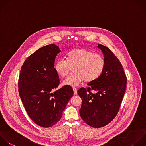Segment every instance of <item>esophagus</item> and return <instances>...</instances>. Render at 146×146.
<instances>
[{"mask_svg":"<svg viewBox=\"0 0 146 146\" xmlns=\"http://www.w3.org/2000/svg\"><path fill=\"white\" fill-rule=\"evenodd\" d=\"M73 91H74V94L75 95H76L77 94V90L75 88H73Z\"/></svg>","mask_w":146,"mask_h":146,"instance_id":"obj_1","label":"esophagus"}]
</instances>
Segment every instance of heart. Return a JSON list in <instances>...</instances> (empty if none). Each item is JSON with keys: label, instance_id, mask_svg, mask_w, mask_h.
<instances>
[{"label": "heart", "instance_id": "b5f03b06", "mask_svg": "<svg viewBox=\"0 0 146 146\" xmlns=\"http://www.w3.org/2000/svg\"><path fill=\"white\" fill-rule=\"evenodd\" d=\"M105 63L104 58L100 54L84 49H75L67 54V60H58L54 68L60 76L64 77L68 74L71 67H73L74 72L67 76L62 84L76 87L84 80L90 82L98 78L104 69Z\"/></svg>", "mask_w": 146, "mask_h": 146}]
</instances>
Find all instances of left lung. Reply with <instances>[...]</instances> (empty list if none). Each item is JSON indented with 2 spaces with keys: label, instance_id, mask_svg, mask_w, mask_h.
Instances as JSON below:
<instances>
[{
  "label": "left lung",
  "instance_id": "obj_1",
  "mask_svg": "<svg viewBox=\"0 0 146 146\" xmlns=\"http://www.w3.org/2000/svg\"><path fill=\"white\" fill-rule=\"evenodd\" d=\"M105 60L101 75L80 88L78 94L82 98L79 110L81 118L88 125L100 128L110 123L117 115L126 88L127 78L121 64L107 47L98 44ZM92 89L97 92L92 94Z\"/></svg>",
  "mask_w": 146,
  "mask_h": 146
}]
</instances>
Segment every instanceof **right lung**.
Returning <instances> with one entry per match:
<instances>
[{"label": "right lung", "instance_id": "1", "mask_svg": "<svg viewBox=\"0 0 146 146\" xmlns=\"http://www.w3.org/2000/svg\"><path fill=\"white\" fill-rule=\"evenodd\" d=\"M61 51L55 44L40 48L25 61L19 77V94L31 120L42 127L52 126L61 119L74 91L59 84L54 68L55 58Z\"/></svg>", "mask_w": 146, "mask_h": 146}]
</instances>
